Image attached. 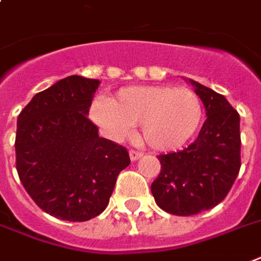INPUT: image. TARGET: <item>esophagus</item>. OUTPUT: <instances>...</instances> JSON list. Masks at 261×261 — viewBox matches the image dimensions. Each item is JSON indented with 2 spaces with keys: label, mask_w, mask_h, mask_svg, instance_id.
<instances>
[{
  "label": "esophagus",
  "mask_w": 261,
  "mask_h": 261,
  "mask_svg": "<svg viewBox=\"0 0 261 261\" xmlns=\"http://www.w3.org/2000/svg\"><path fill=\"white\" fill-rule=\"evenodd\" d=\"M139 157H142V153L138 152V150H134V149H131V150H130L131 162H137Z\"/></svg>",
  "instance_id": "esophagus-1"
}]
</instances>
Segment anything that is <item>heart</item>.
Instances as JSON below:
<instances>
[{"label":"heart","instance_id":"obj_1","mask_svg":"<svg viewBox=\"0 0 261 261\" xmlns=\"http://www.w3.org/2000/svg\"><path fill=\"white\" fill-rule=\"evenodd\" d=\"M93 122L113 141H122L141 123L150 148L162 152L182 148L194 137L204 116L198 95L188 87L135 86L117 93L111 102L94 101Z\"/></svg>","mask_w":261,"mask_h":261}]
</instances>
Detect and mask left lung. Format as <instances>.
Returning <instances> with one entry per match:
<instances>
[{"label":"left lung","instance_id":"8db88e82","mask_svg":"<svg viewBox=\"0 0 261 261\" xmlns=\"http://www.w3.org/2000/svg\"><path fill=\"white\" fill-rule=\"evenodd\" d=\"M206 111L197 139L179 152L157 157L162 171L152 184L163 211L190 216L214 208L226 198L241 167L240 115L226 97L194 82Z\"/></svg>","mask_w":261,"mask_h":261}]
</instances>
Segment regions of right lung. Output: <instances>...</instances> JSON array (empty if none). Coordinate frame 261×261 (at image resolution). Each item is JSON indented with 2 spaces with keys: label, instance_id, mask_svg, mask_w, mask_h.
I'll list each match as a JSON object with an SVG mask.
<instances>
[{
  "label": "right lung",
  "instance_id": "1",
  "mask_svg": "<svg viewBox=\"0 0 261 261\" xmlns=\"http://www.w3.org/2000/svg\"><path fill=\"white\" fill-rule=\"evenodd\" d=\"M99 81L71 75L33 97L17 117L16 170L42 211L86 222L107 208L127 149L101 138L89 120Z\"/></svg>",
  "mask_w": 261,
  "mask_h": 261
}]
</instances>
